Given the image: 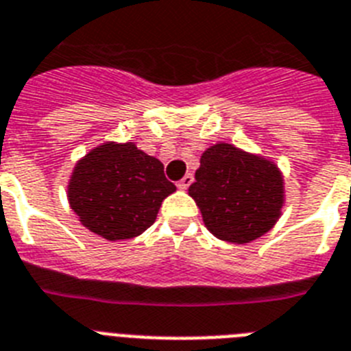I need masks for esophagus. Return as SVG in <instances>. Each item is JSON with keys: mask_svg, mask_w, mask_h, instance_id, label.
<instances>
[{"mask_svg": "<svg viewBox=\"0 0 351 351\" xmlns=\"http://www.w3.org/2000/svg\"><path fill=\"white\" fill-rule=\"evenodd\" d=\"M193 173H186V176H184V178L181 179V181L178 182V188H181V190H186L188 186H190L191 182H193Z\"/></svg>", "mask_w": 351, "mask_h": 351, "instance_id": "34e87169", "label": "esophagus"}]
</instances>
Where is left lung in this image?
Here are the masks:
<instances>
[{"mask_svg":"<svg viewBox=\"0 0 351 351\" xmlns=\"http://www.w3.org/2000/svg\"><path fill=\"white\" fill-rule=\"evenodd\" d=\"M188 193L211 234L230 243H248L274 227L284 191L271 161L218 143L202 154Z\"/></svg>","mask_w":351,"mask_h":351,"instance_id":"left-lung-1","label":"left lung"}]
</instances>
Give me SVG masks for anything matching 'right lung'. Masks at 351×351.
<instances>
[{
    "label": "right lung",
    "instance_id": "add662e5",
    "mask_svg": "<svg viewBox=\"0 0 351 351\" xmlns=\"http://www.w3.org/2000/svg\"><path fill=\"white\" fill-rule=\"evenodd\" d=\"M176 191L163 163L134 143H104L74 167L69 202L86 229L104 239H131L154 223L161 200Z\"/></svg>",
    "mask_w": 351,
    "mask_h": 351
}]
</instances>
